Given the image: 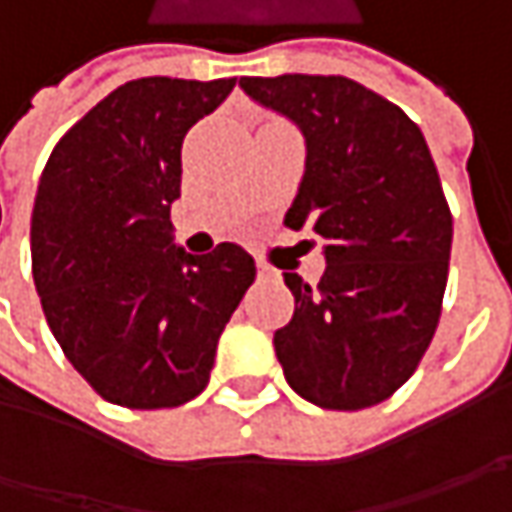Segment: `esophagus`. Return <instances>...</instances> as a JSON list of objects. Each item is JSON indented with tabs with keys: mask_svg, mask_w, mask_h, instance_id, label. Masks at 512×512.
<instances>
[{
	"mask_svg": "<svg viewBox=\"0 0 512 512\" xmlns=\"http://www.w3.org/2000/svg\"><path fill=\"white\" fill-rule=\"evenodd\" d=\"M256 270H259V279H279V273L265 262H256Z\"/></svg>",
	"mask_w": 512,
	"mask_h": 512,
	"instance_id": "34e87169",
	"label": "esophagus"
}]
</instances>
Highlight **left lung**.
<instances>
[{"instance_id": "1", "label": "left lung", "mask_w": 512, "mask_h": 512, "mask_svg": "<svg viewBox=\"0 0 512 512\" xmlns=\"http://www.w3.org/2000/svg\"><path fill=\"white\" fill-rule=\"evenodd\" d=\"M239 88L305 136L285 225L325 242V276L285 273L296 310L273 347L287 384L325 410L390 399L442 316L453 216L419 125L347 76H242Z\"/></svg>"}]
</instances>
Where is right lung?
Returning <instances> with one entry per match:
<instances>
[{
    "mask_svg": "<svg viewBox=\"0 0 512 512\" xmlns=\"http://www.w3.org/2000/svg\"><path fill=\"white\" fill-rule=\"evenodd\" d=\"M236 79H133L56 142L42 170L30 259L50 333L110 404L179 407L207 387L216 344L256 279L233 242L173 245L182 142Z\"/></svg>",
    "mask_w": 512,
    "mask_h": 512,
    "instance_id": "right-lung-1",
    "label": "right lung"
}]
</instances>
